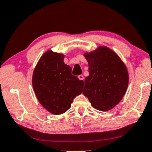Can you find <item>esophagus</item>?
Returning <instances> with one entry per match:
<instances>
[{"mask_svg": "<svg viewBox=\"0 0 152 152\" xmlns=\"http://www.w3.org/2000/svg\"><path fill=\"white\" fill-rule=\"evenodd\" d=\"M78 79L80 80V81H83V79H84V78H83V75H79V76H78Z\"/></svg>", "mask_w": 152, "mask_h": 152, "instance_id": "1", "label": "esophagus"}]
</instances>
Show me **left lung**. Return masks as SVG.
<instances>
[{
	"instance_id": "obj_1",
	"label": "left lung",
	"mask_w": 152,
	"mask_h": 152,
	"mask_svg": "<svg viewBox=\"0 0 152 152\" xmlns=\"http://www.w3.org/2000/svg\"><path fill=\"white\" fill-rule=\"evenodd\" d=\"M88 63L83 94L94 108L108 111L121 101L129 83L127 67L118 54L105 46L83 54Z\"/></svg>"
}]
</instances>
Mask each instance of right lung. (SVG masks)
Listing matches in <instances>:
<instances>
[{
  "label": "right lung",
  "mask_w": 152,
  "mask_h": 152,
  "mask_svg": "<svg viewBox=\"0 0 152 152\" xmlns=\"http://www.w3.org/2000/svg\"><path fill=\"white\" fill-rule=\"evenodd\" d=\"M64 58V54L47 50L32 74V87L38 101L53 115L66 112L84 86L83 81L71 74V66L65 64Z\"/></svg>",
  "instance_id": "right-lung-1"
}]
</instances>
